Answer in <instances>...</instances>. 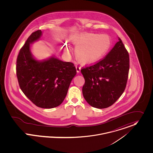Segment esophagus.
I'll return each instance as SVG.
<instances>
[{
	"label": "esophagus",
	"mask_w": 153,
	"mask_h": 153,
	"mask_svg": "<svg viewBox=\"0 0 153 153\" xmlns=\"http://www.w3.org/2000/svg\"><path fill=\"white\" fill-rule=\"evenodd\" d=\"M76 68L77 72V73H79V72L80 71V70H81V66H79V65H77L76 66Z\"/></svg>",
	"instance_id": "34e87169"
}]
</instances>
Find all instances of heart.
Masks as SVG:
<instances>
[{"label": "heart", "instance_id": "b5f03b06", "mask_svg": "<svg viewBox=\"0 0 153 153\" xmlns=\"http://www.w3.org/2000/svg\"><path fill=\"white\" fill-rule=\"evenodd\" d=\"M71 42L76 46L74 54L76 59L83 64H93L99 61L109 51L111 39L107 34L84 33L73 37ZM64 51H69L65 45Z\"/></svg>", "mask_w": 153, "mask_h": 153}]
</instances>
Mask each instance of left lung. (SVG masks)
Here are the masks:
<instances>
[{
	"label": "left lung",
	"mask_w": 153,
	"mask_h": 153,
	"mask_svg": "<svg viewBox=\"0 0 153 153\" xmlns=\"http://www.w3.org/2000/svg\"><path fill=\"white\" fill-rule=\"evenodd\" d=\"M114 48L96 63L82 68L85 83L82 91L91 106L105 108L113 105L123 93L127 82L129 54L119 38Z\"/></svg>",
	"instance_id": "obj_1"
}]
</instances>
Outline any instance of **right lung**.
Wrapping results in <instances>:
<instances>
[{"mask_svg":"<svg viewBox=\"0 0 153 153\" xmlns=\"http://www.w3.org/2000/svg\"><path fill=\"white\" fill-rule=\"evenodd\" d=\"M41 36L40 30L33 32L20 49L16 60V76L20 89L31 102L39 107L51 108L63 102L77 73L73 63L54 57L43 62L34 59L30 45Z\"/></svg>","mask_w":153,"mask_h":153,"instance_id":"1","label":"right lung"}]
</instances>
